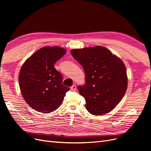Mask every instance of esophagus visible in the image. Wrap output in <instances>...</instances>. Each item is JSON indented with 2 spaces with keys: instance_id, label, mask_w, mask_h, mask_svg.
<instances>
[{
  "instance_id": "1",
  "label": "esophagus",
  "mask_w": 151,
  "mask_h": 151,
  "mask_svg": "<svg viewBox=\"0 0 151 151\" xmlns=\"http://www.w3.org/2000/svg\"><path fill=\"white\" fill-rule=\"evenodd\" d=\"M70 89H71L72 91H75V90H76V85H73L72 86H71Z\"/></svg>"
}]
</instances>
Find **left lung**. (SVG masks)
I'll list each match as a JSON object with an SVG mask.
<instances>
[{
  "label": "left lung",
  "instance_id": "left-lung-1",
  "mask_svg": "<svg viewBox=\"0 0 151 151\" xmlns=\"http://www.w3.org/2000/svg\"><path fill=\"white\" fill-rule=\"evenodd\" d=\"M70 53L86 74V84L77 89L85 98L86 109L94 115L111 111L121 101L127 89L124 63L101 46L74 49Z\"/></svg>",
  "mask_w": 151,
  "mask_h": 151
}]
</instances>
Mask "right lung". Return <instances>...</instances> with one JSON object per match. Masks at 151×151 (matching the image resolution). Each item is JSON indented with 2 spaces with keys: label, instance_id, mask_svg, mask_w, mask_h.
Segmentation results:
<instances>
[{
  "label": "right lung",
  "instance_id": "obj_1",
  "mask_svg": "<svg viewBox=\"0 0 151 151\" xmlns=\"http://www.w3.org/2000/svg\"><path fill=\"white\" fill-rule=\"evenodd\" d=\"M66 53L58 47H45L29 57L22 65L19 84L22 97L38 112L57 109L69 88L62 84V76L54 64Z\"/></svg>",
  "mask_w": 151,
  "mask_h": 151
}]
</instances>
